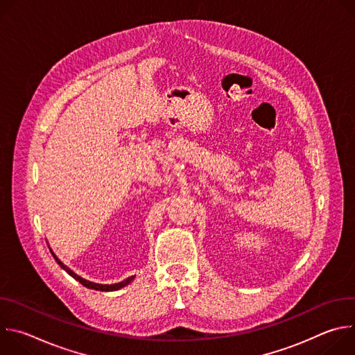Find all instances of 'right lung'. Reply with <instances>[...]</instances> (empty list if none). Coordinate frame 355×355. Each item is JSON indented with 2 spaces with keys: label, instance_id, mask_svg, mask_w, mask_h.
<instances>
[{
  "label": "right lung",
  "instance_id": "obj_1",
  "mask_svg": "<svg viewBox=\"0 0 355 355\" xmlns=\"http://www.w3.org/2000/svg\"><path fill=\"white\" fill-rule=\"evenodd\" d=\"M52 251V250H50ZM52 254H53V257H55V260L58 261V264L69 274V275H71L74 279H77L81 285H84L85 288H89V289H95V291H105V292H110V291H118V289H121V288H123V286H126L128 284H130L132 281H133V278H135V275L133 277H129V278H126V279H123L122 282H118V284H111V285H104V284H95V282H91V281H87V279H84V278H81L80 275H77L74 271H71L67 266H64L58 257H56V254L55 252L52 251Z\"/></svg>",
  "mask_w": 355,
  "mask_h": 355
}]
</instances>
